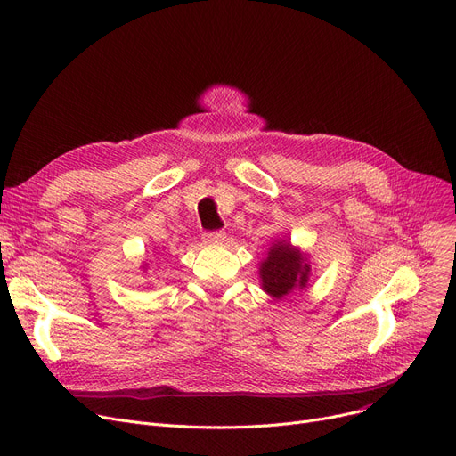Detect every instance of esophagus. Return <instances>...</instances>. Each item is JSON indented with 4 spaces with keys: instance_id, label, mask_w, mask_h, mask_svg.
<instances>
[{
    "instance_id": "34e87169",
    "label": "esophagus",
    "mask_w": 456,
    "mask_h": 456,
    "mask_svg": "<svg viewBox=\"0 0 456 456\" xmlns=\"http://www.w3.org/2000/svg\"><path fill=\"white\" fill-rule=\"evenodd\" d=\"M225 239V232L224 231H212V232H205L203 234V240L207 244H217V242H224Z\"/></svg>"
}]
</instances>
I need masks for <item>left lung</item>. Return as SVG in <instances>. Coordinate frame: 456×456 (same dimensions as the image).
<instances>
[{
  "label": "left lung",
  "instance_id": "obj_1",
  "mask_svg": "<svg viewBox=\"0 0 456 456\" xmlns=\"http://www.w3.org/2000/svg\"><path fill=\"white\" fill-rule=\"evenodd\" d=\"M311 265L305 255L289 242H275L268 249V256L261 263L259 275L263 290L272 298L281 300L294 289H304L309 280Z\"/></svg>",
  "mask_w": 456,
  "mask_h": 456
}]
</instances>
